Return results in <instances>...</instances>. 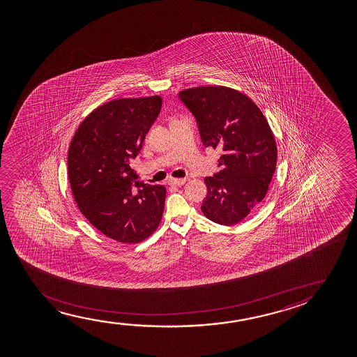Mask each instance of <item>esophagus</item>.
<instances>
[{
    "mask_svg": "<svg viewBox=\"0 0 357 357\" xmlns=\"http://www.w3.org/2000/svg\"><path fill=\"white\" fill-rule=\"evenodd\" d=\"M185 179H169L168 184L173 186H181L185 184Z\"/></svg>",
    "mask_w": 357,
    "mask_h": 357,
    "instance_id": "1",
    "label": "esophagus"
}]
</instances>
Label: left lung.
Returning a JSON list of instances; mask_svg holds the SVG:
<instances>
[{"instance_id":"1","label":"left lung","mask_w":357,"mask_h":357,"mask_svg":"<svg viewBox=\"0 0 357 357\" xmlns=\"http://www.w3.org/2000/svg\"><path fill=\"white\" fill-rule=\"evenodd\" d=\"M179 98L194 114L204 146L223 151L222 169L205 178L201 211L218 225H236L267 194L277 163L273 132L251 98L234 89H186Z\"/></svg>"}]
</instances>
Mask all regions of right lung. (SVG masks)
<instances>
[{"label":"right lung","mask_w":357,"mask_h":357,"mask_svg":"<svg viewBox=\"0 0 357 357\" xmlns=\"http://www.w3.org/2000/svg\"><path fill=\"white\" fill-rule=\"evenodd\" d=\"M161 106L157 95L109 101L84 119L69 145V183L79 210L119 243H140L162 220L166 188L142 183L129 166Z\"/></svg>","instance_id":"right-lung-1"}]
</instances>
